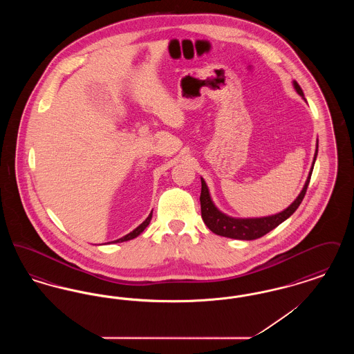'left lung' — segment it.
I'll return each mask as SVG.
<instances>
[{
  "label": "left lung",
  "mask_w": 354,
  "mask_h": 354,
  "mask_svg": "<svg viewBox=\"0 0 354 354\" xmlns=\"http://www.w3.org/2000/svg\"><path fill=\"white\" fill-rule=\"evenodd\" d=\"M293 87L297 91V94L300 97H303V100H305L300 84H297L296 81H293ZM317 152H319V140H317V145H316V152H315L312 169L309 171V175L305 180V185H304L301 192L295 199V202L292 203L284 211H281L279 214H274V215H270V216H264V218H232V216H228V215L223 214L212 202L211 195H209V189L205 185L204 179L201 178V180H202L201 207H202L203 221L205 223V225L214 234L224 236V237H230V239L254 240V239H259L261 236L267 235L272 230H274L279 224L286 221L290 215H293V212L299 208V205L303 202L306 188H308L309 180H310L313 166H315V162H316V158H317Z\"/></svg>",
  "instance_id": "1"
}]
</instances>
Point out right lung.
<instances>
[{"instance_id":"right-lung-1","label":"right lung","mask_w":354,"mask_h":354,"mask_svg":"<svg viewBox=\"0 0 354 354\" xmlns=\"http://www.w3.org/2000/svg\"><path fill=\"white\" fill-rule=\"evenodd\" d=\"M152 218V212L147 216V219L145 220L140 225H138L136 228H135L134 231H131L130 234H127L126 236H123V237H120L118 240H114V241H111V243H122V241H127V240H131V239H135L136 236L140 235L145 230H146V227L150 224V221H151Z\"/></svg>"}]
</instances>
